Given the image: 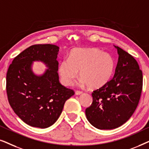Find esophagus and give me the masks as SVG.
Segmentation results:
<instances>
[{"label":"esophagus","instance_id":"34e87169","mask_svg":"<svg viewBox=\"0 0 149 149\" xmlns=\"http://www.w3.org/2000/svg\"><path fill=\"white\" fill-rule=\"evenodd\" d=\"M82 93H83L82 91H75V94H76L77 95H81V94H82Z\"/></svg>","mask_w":149,"mask_h":149}]
</instances>
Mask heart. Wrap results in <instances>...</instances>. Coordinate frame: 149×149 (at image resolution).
Masks as SVG:
<instances>
[{
  "mask_svg": "<svg viewBox=\"0 0 149 149\" xmlns=\"http://www.w3.org/2000/svg\"><path fill=\"white\" fill-rule=\"evenodd\" d=\"M115 60L111 55L94 47L72 50L68 60L60 62L58 68L62 83L71 85L78 77L80 85L90 89H99L111 80L115 69Z\"/></svg>",
  "mask_w": 149,
  "mask_h": 149,
  "instance_id": "heart-1",
  "label": "heart"
}]
</instances>
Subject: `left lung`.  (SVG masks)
Here are the masks:
<instances>
[{
  "label": "left lung",
  "instance_id": "left-lung-1",
  "mask_svg": "<svg viewBox=\"0 0 149 149\" xmlns=\"http://www.w3.org/2000/svg\"><path fill=\"white\" fill-rule=\"evenodd\" d=\"M113 78L93 91L91 105L85 110L87 119L99 130H112L125 123L135 111L142 89V72L134 57L119 47Z\"/></svg>",
  "mask_w": 149,
  "mask_h": 149
}]
</instances>
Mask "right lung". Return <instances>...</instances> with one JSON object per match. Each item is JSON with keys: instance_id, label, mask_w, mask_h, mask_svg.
<instances>
[{"instance_id": "right-lung-1", "label": "right lung", "mask_w": 149, "mask_h": 149, "mask_svg": "<svg viewBox=\"0 0 149 149\" xmlns=\"http://www.w3.org/2000/svg\"><path fill=\"white\" fill-rule=\"evenodd\" d=\"M60 47L55 45H34L16 56L7 73V93L9 104L24 123L44 129L56 123L64 103L74 94L59 81ZM34 61L48 68L43 74L32 70Z\"/></svg>"}]
</instances>
